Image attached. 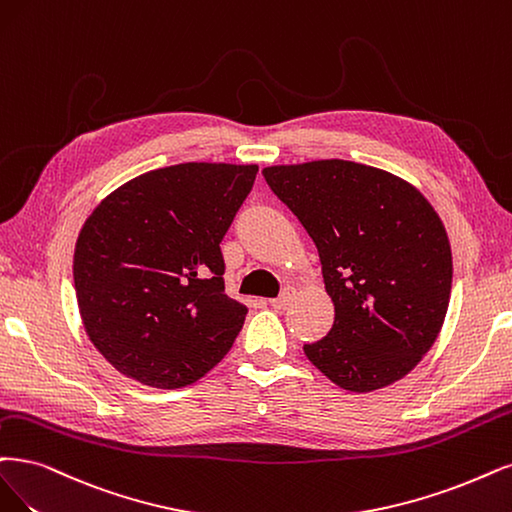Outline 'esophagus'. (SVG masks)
Masks as SVG:
<instances>
[{"label":"esophagus","instance_id":"obj_1","mask_svg":"<svg viewBox=\"0 0 512 512\" xmlns=\"http://www.w3.org/2000/svg\"><path fill=\"white\" fill-rule=\"evenodd\" d=\"M291 299H293V289H287L278 299H272L270 306H272L274 310H285V308L291 304Z\"/></svg>","mask_w":512,"mask_h":512}]
</instances>
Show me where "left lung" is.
Masks as SVG:
<instances>
[{
  "label": "left lung",
  "mask_w": 512,
  "mask_h": 512,
  "mask_svg": "<svg viewBox=\"0 0 512 512\" xmlns=\"http://www.w3.org/2000/svg\"><path fill=\"white\" fill-rule=\"evenodd\" d=\"M316 244L331 331L304 352L350 392L386 388L437 342L451 293V246L418 187L348 160L261 170Z\"/></svg>",
  "instance_id": "obj_1"
}]
</instances>
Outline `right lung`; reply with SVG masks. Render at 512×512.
I'll list each match as a JSON object with an SVG mask.
<instances>
[{"instance_id": "obj_1", "label": "right lung", "mask_w": 512, "mask_h": 512, "mask_svg": "<svg viewBox=\"0 0 512 512\" xmlns=\"http://www.w3.org/2000/svg\"><path fill=\"white\" fill-rule=\"evenodd\" d=\"M257 170L156 168L94 206L75 242L73 282L86 335L113 369L175 390L230 352L249 310L225 295L219 242Z\"/></svg>"}]
</instances>
